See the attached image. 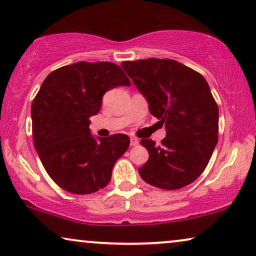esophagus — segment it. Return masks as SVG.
<instances>
[{
	"label": "esophagus",
	"mask_w": 256,
	"mask_h": 256,
	"mask_svg": "<svg viewBox=\"0 0 256 256\" xmlns=\"http://www.w3.org/2000/svg\"><path fill=\"white\" fill-rule=\"evenodd\" d=\"M138 143H140V141H138V138H130V146H138Z\"/></svg>",
	"instance_id": "1"
}]
</instances>
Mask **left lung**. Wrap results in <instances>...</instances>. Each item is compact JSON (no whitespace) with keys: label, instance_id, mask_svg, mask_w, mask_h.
Wrapping results in <instances>:
<instances>
[{"label":"left lung","instance_id":"8db88e82","mask_svg":"<svg viewBox=\"0 0 256 256\" xmlns=\"http://www.w3.org/2000/svg\"><path fill=\"white\" fill-rule=\"evenodd\" d=\"M121 66L166 130L160 146L141 140L149 160L138 169L140 176L163 190L191 184L205 170L218 142L219 110L208 82L172 59L149 58Z\"/></svg>","mask_w":256,"mask_h":256}]
</instances>
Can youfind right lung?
I'll list each match as a JSON object with an SVG mask.
<instances>
[{"mask_svg": "<svg viewBox=\"0 0 256 256\" xmlns=\"http://www.w3.org/2000/svg\"><path fill=\"white\" fill-rule=\"evenodd\" d=\"M118 86H130L120 66L79 62L51 72L34 99V149L48 176L65 191L88 194L104 188L115 162L127 152V135L96 138L90 129L104 94Z\"/></svg>", "mask_w": 256, "mask_h": 256, "instance_id": "1", "label": "right lung"}]
</instances>
